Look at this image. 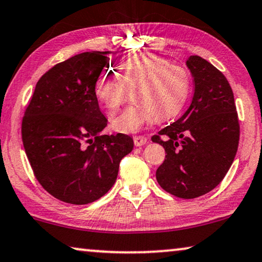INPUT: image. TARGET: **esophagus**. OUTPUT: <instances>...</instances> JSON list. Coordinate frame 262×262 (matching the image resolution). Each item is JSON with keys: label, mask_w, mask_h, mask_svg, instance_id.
<instances>
[{"label": "esophagus", "mask_w": 262, "mask_h": 262, "mask_svg": "<svg viewBox=\"0 0 262 262\" xmlns=\"http://www.w3.org/2000/svg\"><path fill=\"white\" fill-rule=\"evenodd\" d=\"M145 143H147V138L146 136L143 135H136L134 136V145L135 146H142L145 145Z\"/></svg>", "instance_id": "1"}]
</instances>
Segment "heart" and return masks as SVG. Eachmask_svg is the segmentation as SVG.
Listing matches in <instances>:
<instances>
[{
    "instance_id": "b5f03b06",
    "label": "heart",
    "mask_w": 262,
    "mask_h": 262,
    "mask_svg": "<svg viewBox=\"0 0 262 262\" xmlns=\"http://www.w3.org/2000/svg\"><path fill=\"white\" fill-rule=\"evenodd\" d=\"M120 78L101 75L96 79L94 93L106 110L119 109L134 90L135 104L128 106L113 120V128L120 133L143 129L154 120L167 121L178 115L190 94V75L185 69L171 65L154 54H139L122 61Z\"/></svg>"
}]
</instances>
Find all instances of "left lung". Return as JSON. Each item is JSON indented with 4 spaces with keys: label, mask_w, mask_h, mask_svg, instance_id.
<instances>
[{
    "label": "left lung",
    "mask_w": 262,
    "mask_h": 262,
    "mask_svg": "<svg viewBox=\"0 0 262 262\" xmlns=\"http://www.w3.org/2000/svg\"><path fill=\"white\" fill-rule=\"evenodd\" d=\"M186 65L193 77L192 102L152 141L166 152L157 169L159 185L173 196L191 200L210 192L226 177L237 152L240 124L223 73L198 56H190Z\"/></svg>",
    "instance_id": "left-lung-1"
}]
</instances>
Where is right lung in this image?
Wrapping results in <instances>:
<instances>
[{
    "label": "right lung",
    "instance_id": "obj_1",
    "mask_svg": "<svg viewBox=\"0 0 262 262\" xmlns=\"http://www.w3.org/2000/svg\"><path fill=\"white\" fill-rule=\"evenodd\" d=\"M109 52H84L59 62L36 83L22 119V142L35 178L65 203L97 201L116 182L132 152L129 135H102L108 120L94 93Z\"/></svg>",
    "mask_w": 262,
    "mask_h": 262
}]
</instances>
